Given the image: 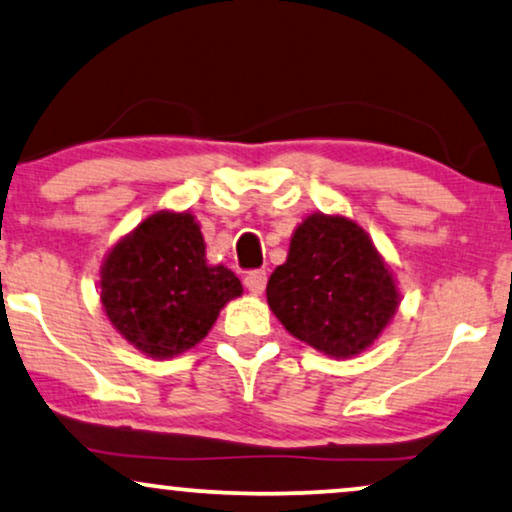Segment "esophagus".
I'll return each mask as SVG.
<instances>
[{"mask_svg": "<svg viewBox=\"0 0 512 512\" xmlns=\"http://www.w3.org/2000/svg\"><path fill=\"white\" fill-rule=\"evenodd\" d=\"M244 284H247V289L251 294H263L265 284H268V275H265V270H251L247 277H244Z\"/></svg>", "mask_w": 512, "mask_h": 512, "instance_id": "esophagus-1", "label": "esophagus"}]
</instances>
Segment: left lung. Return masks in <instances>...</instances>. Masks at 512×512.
Masks as SVG:
<instances>
[{"label": "left lung", "mask_w": 512, "mask_h": 512, "mask_svg": "<svg viewBox=\"0 0 512 512\" xmlns=\"http://www.w3.org/2000/svg\"><path fill=\"white\" fill-rule=\"evenodd\" d=\"M265 296L291 336L334 360L371 348L402 301L367 230L322 211L296 225L287 261L270 275Z\"/></svg>", "instance_id": "1"}]
</instances>
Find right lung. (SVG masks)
I'll list each match as a JSON object with an SVG mask.
<instances>
[{"mask_svg": "<svg viewBox=\"0 0 512 512\" xmlns=\"http://www.w3.org/2000/svg\"><path fill=\"white\" fill-rule=\"evenodd\" d=\"M101 303L112 327L152 360L195 348L221 310L242 296L225 265L207 263L192 211H155L112 244L101 265Z\"/></svg>", "mask_w": 512, "mask_h": 512, "instance_id": "obj_1", "label": "right lung"}]
</instances>
